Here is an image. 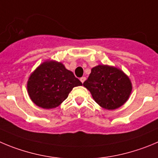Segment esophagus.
<instances>
[{
  "instance_id": "1",
  "label": "esophagus",
  "mask_w": 158,
  "mask_h": 158,
  "mask_svg": "<svg viewBox=\"0 0 158 158\" xmlns=\"http://www.w3.org/2000/svg\"><path fill=\"white\" fill-rule=\"evenodd\" d=\"M85 80H86V77H83V76H82V77L80 78V81L82 82V83H83Z\"/></svg>"
}]
</instances>
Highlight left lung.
I'll use <instances>...</instances> for the list:
<instances>
[{
    "mask_svg": "<svg viewBox=\"0 0 158 158\" xmlns=\"http://www.w3.org/2000/svg\"><path fill=\"white\" fill-rule=\"evenodd\" d=\"M83 86L103 108L114 110L123 105L132 92L129 78L115 67L100 64L91 69Z\"/></svg>",
    "mask_w": 158,
    "mask_h": 158,
    "instance_id": "1",
    "label": "left lung"
}]
</instances>
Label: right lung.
<instances>
[{
    "instance_id": "right-lung-1",
    "label": "right lung",
    "mask_w": 158,
    "mask_h": 158,
    "mask_svg": "<svg viewBox=\"0 0 158 158\" xmlns=\"http://www.w3.org/2000/svg\"><path fill=\"white\" fill-rule=\"evenodd\" d=\"M78 86H82V82L62 63L47 61L30 75L27 90L35 104L51 109L60 105Z\"/></svg>"
}]
</instances>
